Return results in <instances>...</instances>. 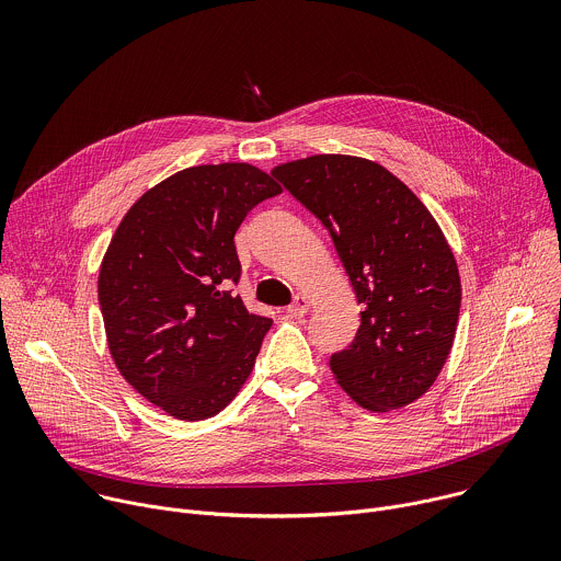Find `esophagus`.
<instances>
[{"mask_svg": "<svg viewBox=\"0 0 561 561\" xmlns=\"http://www.w3.org/2000/svg\"><path fill=\"white\" fill-rule=\"evenodd\" d=\"M308 308H310V301H308V297H304V295H297V297L293 299V304L286 308V312H288L290 317H301V314H306V312H308Z\"/></svg>", "mask_w": 561, "mask_h": 561, "instance_id": "esophagus-1", "label": "esophagus"}]
</instances>
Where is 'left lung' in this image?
<instances>
[{"mask_svg":"<svg viewBox=\"0 0 561 561\" xmlns=\"http://www.w3.org/2000/svg\"><path fill=\"white\" fill-rule=\"evenodd\" d=\"M271 175L331 232L364 306L355 340L331 355L337 383L373 413L415 402L448 359L461 306L442 228L404 182L370 159L312 154Z\"/></svg>","mask_w":561,"mask_h":561,"instance_id":"left-lung-1","label":"left lung"}]
</instances>
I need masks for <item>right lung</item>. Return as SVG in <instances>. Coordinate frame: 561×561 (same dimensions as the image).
Segmentation results:
<instances>
[{"label":"right lung","mask_w":561,"mask_h":561,"mask_svg":"<svg viewBox=\"0 0 561 561\" xmlns=\"http://www.w3.org/2000/svg\"><path fill=\"white\" fill-rule=\"evenodd\" d=\"M282 188L251 164L184 169L144 193L100 271V308L124 379L164 413L199 422L249 379L273 319L247 310L234 232Z\"/></svg>","instance_id":"right-lung-1"}]
</instances>
